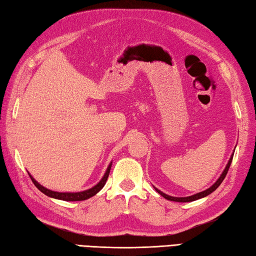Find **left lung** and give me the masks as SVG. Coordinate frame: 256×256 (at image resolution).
<instances>
[{
	"mask_svg": "<svg viewBox=\"0 0 256 256\" xmlns=\"http://www.w3.org/2000/svg\"><path fill=\"white\" fill-rule=\"evenodd\" d=\"M232 158H233V154H232V156L230 157V160H229V162H228V164H226V168H224V170L222 172L221 176L219 177L218 180H216L214 184H212V186H211L210 188L206 189V190H204V192H198V194H192V196H189V197H172V196H168V194H164V192H162L160 190H158L157 188H155V187H154V188L156 189V192H158L160 196H162V197H164L165 199L170 200V201H177V202H190V201H194V200H198V199H200V198L206 197V196L210 194L211 192H214V190L220 186L221 182H224V179L226 176V172H228V170H229V168H230V165H231V162H232Z\"/></svg>",
	"mask_w": 256,
	"mask_h": 256,
	"instance_id": "8db88e82",
	"label": "left lung"
}]
</instances>
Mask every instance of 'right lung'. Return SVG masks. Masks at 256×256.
I'll return each mask as SVG.
<instances>
[{"mask_svg":"<svg viewBox=\"0 0 256 256\" xmlns=\"http://www.w3.org/2000/svg\"><path fill=\"white\" fill-rule=\"evenodd\" d=\"M111 166H112V162H110V165H108V170L104 174V176L102 177L101 180L98 182L96 186H94L92 188L88 189V190H84V192H52V190H50L45 188L44 186H42L40 184H38L30 174L28 172V175L32 179V182H34L35 186L40 190L42 194H45L46 196L50 198H55V199H59V200H64V201H81V200H86V199H89L91 197H94V194H96L98 192H100V190L104 187V184L106 182V179L108 177V174H110L111 170Z\"/></svg>","mask_w":256,"mask_h":256,"instance_id":"obj_1","label":"right lung"}]
</instances>
